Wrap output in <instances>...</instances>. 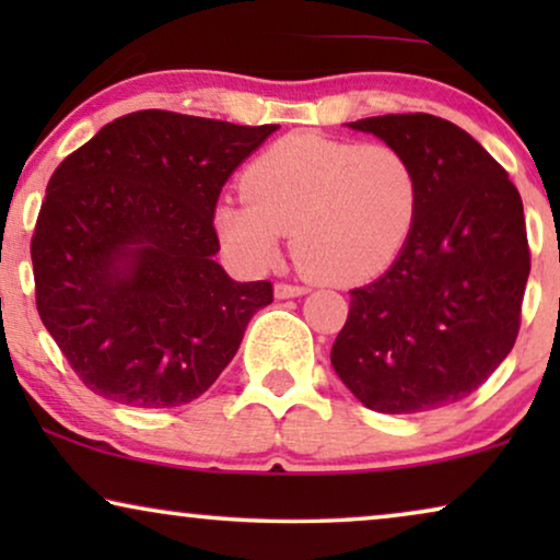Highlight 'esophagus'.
Returning <instances> with one entry per match:
<instances>
[{"instance_id": "esophagus-1", "label": "esophagus", "mask_w": 560, "mask_h": 560, "mask_svg": "<svg viewBox=\"0 0 560 560\" xmlns=\"http://www.w3.org/2000/svg\"><path fill=\"white\" fill-rule=\"evenodd\" d=\"M305 293H308V288L305 285H290V282H278V285H275V295L278 298H298Z\"/></svg>"}]
</instances>
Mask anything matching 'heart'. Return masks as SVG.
I'll list each match as a JSON object with an SVG mask.
<instances>
[{"label": "heart", "mask_w": 560, "mask_h": 560, "mask_svg": "<svg viewBox=\"0 0 560 560\" xmlns=\"http://www.w3.org/2000/svg\"><path fill=\"white\" fill-rule=\"evenodd\" d=\"M247 201H224L217 229L247 265L267 267L293 234V257L326 285L370 280L408 244L420 206L412 160L389 142L288 135L244 171Z\"/></svg>", "instance_id": "1"}]
</instances>
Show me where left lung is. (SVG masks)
Instances as JSON below:
<instances>
[{
	"label": "left lung",
	"mask_w": 560,
	"mask_h": 560,
	"mask_svg": "<svg viewBox=\"0 0 560 560\" xmlns=\"http://www.w3.org/2000/svg\"><path fill=\"white\" fill-rule=\"evenodd\" d=\"M416 165L420 206L393 267L349 290L331 364L380 412L464 400L515 347L530 275L523 198L469 132L433 114L351 121Z\"/></svg>",
	"instance_id": "left-lung-1"
}]
</instances>
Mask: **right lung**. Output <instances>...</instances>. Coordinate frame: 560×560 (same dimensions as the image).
Instances as JSON below:
<instances>
[{
	"label": "right lung",
	"instance_id": "1",
	"mask_svg": "<svg viewBox=\"0 0 560 560\" xmlns=\"http://www.w3.org/2000/svg\"><path fill=\"white\" fill-rule=\"evenodd\" d=\"M278 125L144 109L109 121L50 175L30 255L35 305L91 393L129 408L201 397L272 303L213 255L219 194Z\"/></svg>",
	"mask_w": 560,
	"mask_h": 560
}]
</instances>
